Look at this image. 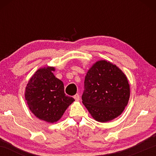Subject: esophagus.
I'll list each match as a JSON object with an SVG mask.
<instances>
[{"label": "esophagus", "instance_id": "obj_1", "mask_svg": "<svg viewBox=\"0 0 156 156\" xmlns=\"http://www.w3.org/2000/svg\"><path fill=\"white\" fill-rule=\"evenodd\" d=\"M73 98H74V99L76 100H80V96H79L78 94H76L74 96H73Z\"/></svg>", "mask_w": 156, "mask_h": 156}]
</instances>
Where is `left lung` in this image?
<instances>
[{
	"label": "left lung",
	"mask_w": 156,
	"mask_h": 156,
	"mask_svg": "<svg viewBox=\"0 0 156 156\" xmlns=\"http://www.w3.org/2000/svg\"><path fill=\"white\" fill-rule=\"evenodd\" d=\"M129 96L127 78L113 63L99 60L87 73L82 100L98 122H106L119 116L127 105Z\"/></svg>",
	"instance_id": "8db88e82"
}]
</instances>
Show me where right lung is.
<instances>
[{"label":"right lung","instance_id":"right-lung-1","mask_svg":"<svg viewBox=\"0 0 156 156\" xmlns=\"http://www.w3.org/2000/svg\"><path fill=\"white\" fill-rule=\"evenodd\" d=\"M54 67L41 68L29 80L25 97L31 112L40 120L54 123L59 120L74 101L66 96L64 84L55 77Z\"/></svg>","mask_w":156,"mask_h":156}]
</instances>
